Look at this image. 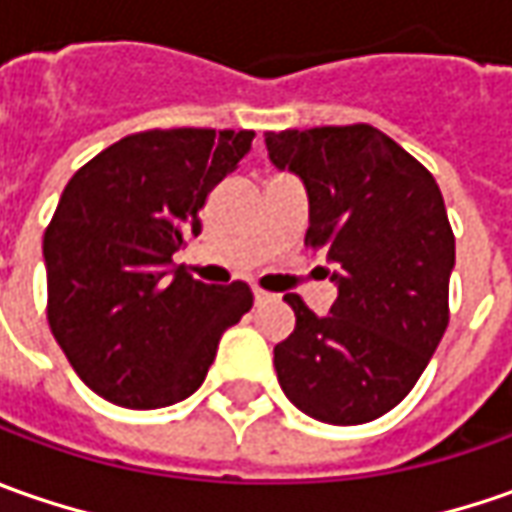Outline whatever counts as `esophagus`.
<instances>
[{
	"mask_svg": "<svg viewBox=\"0 0 512 512\" xmlns=\"http://www.w3.org/2000/svg\"><path fill=\"white\" fill-rule=\"evenodd\" d=\"M274 300H277V297L269 294V291L255 289V306H269V303H274Z\"/></svg>",
	"mask_w": 512,
	"mask_h": 512,
	"instance_id": "1",
	"label": "esophagus"
}]
</instances>
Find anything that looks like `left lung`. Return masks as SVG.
<instances>
[{
    "label": "left lung",
    "instance_id": "obj_1",
    "mask_svg": "<svg viewBox=\"0 0 512 512\" xmlns=\"http://www.w3.org/2000/svg\"><path fill=\"white\" fill-rule=\"evenodd\" d=\"M266 150L306 186V243L337 286L323 317L283 297L297 326L274 345L280 388L311 419L371 422L408 397L448 328L456 240L442 192L371 124L266 133Z\"/></svg>",
    "mask_w": 512,
    "mask_h": 512
}]
</instances>
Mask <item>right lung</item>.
I'll use <instances>...</instances> for the list:
<instances>
[{"label":"right lung","mask_w":512,"mask_h":512,"mask_svg":"<svg viewBox=\"0 0 512 512\" xmlns=\"http://www.w3.org/2000/svg\"><path fill=\"white\" fill-rule=\"evenodd\" d=\"M252 138L195 127L127 135L64 186L42 246L47 320L98 397L141 411L181 402L201 388L223 331L252 309L246 283L206 286L172 263Z\"/></svg>","instance_id":"1"}]
</instances>
